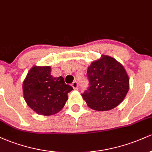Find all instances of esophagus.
<instances>
[{
	"label": "esophagus",
	"instance_id": "obj_1",
	"mask_svg": "<svg viewBox=\"0 0 152 152\" xmlns=\"http://www.w3.org/2000/svg\"><path fill=\"white\" fill-rule=\"evenodd\" d=\"M71 86H72V87L74 88V89H78V82L77 81L73 82L72 84H71Z\"/></svg>",
	"mask_w": 152,
	"mask_h": 152
}]
</instances>
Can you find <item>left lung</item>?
<instances>
[{"instance_id":"left-lung-1","label":"left lung","mask_w":152,"mask_h":152,"mask_svg":"<svg viewBox=\"0 0 152 152\" xmlns=\"http://www.w3.org/2000/svg\"><path fill=\"white\" fill-rule=\"evenodd\" d=\"M89 86L81 94L87 105L96 111H109L126 96L129 79L124 66L114 58L103 56L87 70Z\"/></svg>"}]
</instances>
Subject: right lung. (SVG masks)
<instances>
[{"instance_id":"1","label":"right lung","mask_w":152,"mask_h":152,"mask_svg":"<svg viewBox=\"0 0 152 152\" xmlns=\"http://www.w3.org/2000/svg\"><path fill=\"white\" fill-rule=\"evenodd\" d=\"M23 89L31 109L38 114L50 116L63 109L73 87L66 84L61 76L53 78L50 66H34L24 80Z\"/></svg>"}]
</instances>
